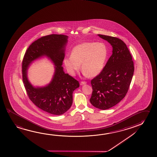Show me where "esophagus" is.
<instances>
[{
    "label": "esophagus",
    "mask_w": 157,
    "mask_h": 157,
    "mask_svg": "<svg viewBox=\"0 0 157 157\" xmlns=\"http://www.w3.org/2000/svg\"><path fill=\"white\" fill-rule=\"evenodd\" d=\"M86 83L87 82H80V85H85V84H86Z\"/></svg>",
    "instance_id": "1"
}]
</instances>
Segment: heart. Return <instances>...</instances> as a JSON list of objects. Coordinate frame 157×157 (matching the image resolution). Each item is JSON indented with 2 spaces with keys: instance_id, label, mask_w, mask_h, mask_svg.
Returning <instances> with one entry per match:
<instances>
[{
  "instance_id": "b5f03b06",
  "label": "heart",
  "mask_w": 157,
  "mask_h": 157,
  "mask_svg": "<svg viewBox=\"0 0 157 157\" xmlns=\"http://www.w3.org/2000/svg\"><path fill=\"white\" fill-rule=\"evenodd\" d=\"M108 55V48L103 42H84L74 47L71 56L65 57L63 63L71 75L80 70L82 63L83 75L93 77L103 70Z\"/></svg>"
}]
</instances>
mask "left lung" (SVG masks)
I'll return each mask as SVG.
<instances>
[{"label": "left lung", "mask_w": 157, "mask_h": 157, "mask_svg": "<svg viewBox=\"0 0 157 157\" xmlns=\"http://www.w3.org/2000/svg\"><path fill=\"white\" fill-rule=\"evenodd\" d=\"M112 46V55L98 76L91 81L93 93L90 103L105 110L123 98L128 91L134 75V62L126 44L120 39L98 34Z\"/></svg>", "instance_id": "8db88e82"}]
</instances>
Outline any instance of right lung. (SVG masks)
Returning <instances> with one entry per match:
<instances>
[{
  "instance_id": "add662e5",
  "label": "right lung",
  "mask_w": 157,
  "mask_h": 157,
  "mask_svg": "<svg viewBox=\"0 0 157 157\" xmlns=\"http://www.w3.org/2000/svg\"><path fill=\"white\" fill-rule=\"evenodd\" d=\"M68 36L51 34L34 41L27 50L22 61V79L29 99L38 108L54 115L67 112L73 103V93L79 87L77 80L63 71L62 66ZM55 65L51 82L44 87H34L29 81L27 70L30 64L43 56Z\"/></svg>"
}]
</instances>
